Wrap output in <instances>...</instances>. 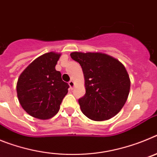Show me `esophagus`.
Listing matches in <instances>:
<instances>
[{
    "instance_id": "obj_1",
    "label": "esophagus",
    "mask_w": 157,
    "mask_h": 157,
    "mask_svg": "<svg viewBox=\"0 0 157 157\" xmlns=\"http://www.w3.org/2000/svg\"><path fill=\"white\" fill-rule=\"evenodd\" d=\"M68 84H69V86H70V87L71 88H73V87H74V86H75V83H74V82L73 81H71V80L70 82H68Z\"/></svg>"
}]
</instances>
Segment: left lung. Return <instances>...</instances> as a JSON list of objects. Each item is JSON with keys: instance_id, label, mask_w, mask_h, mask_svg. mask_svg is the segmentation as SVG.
<instances>
[{"instance_id": "obj_1", "label": "left lung", "mask_w": 157, "mask_h": 157, "mask_svg": "<svg viewBox=\"0 0 157 157\" xmlns=\"http://www.w3.org/2000/svg\"><path fill=\"white\" fill-rule=\"evenodd\" d=\"M82 68L86 94L78 99L82 112L94 120H109L125 105L130 81L125 67L115 58L101 52L71 53Z\"/></svg>"}]
</instances>
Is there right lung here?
Masks as SVG:
<instances>
[{"instance_id":"right-lung-1","label":"right lung","mask_w":157,"mask_h":157,"mask_svg":"<svg viewBox=\"0 0 157 157\" xmlns=\"http://www.w3.org/2000/svg\"><path fill=\"white\" fill-rule=\"evenodd\" d=\"M60 54L50 52L34 59L19 76L16 86L18 99L33 117L48 120L59 112L69 85L55 69Z\"/></svg>"}]
</instances>
